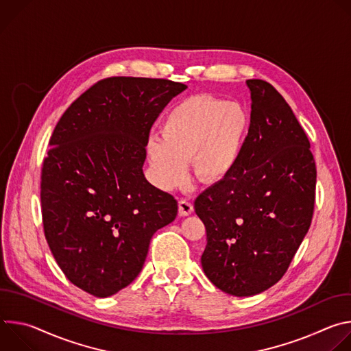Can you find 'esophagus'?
Masks as SVG:
<instances>
[{"instance_id":"34e87169","label":"esophagus","mask_w":351,"mask_h":351,"mask_svg":"<svg viewBox=\"0 0 351 351\" xmlns=\"http://www.w3.org/2000/svg\"><path fill=\"white\" fill-rule=\"evenodd\" d=\"M193 213V204L191 202H189V199H184L182 198L179 202V214L186 217V215H190Z\"/></svg>"}]
</instances>
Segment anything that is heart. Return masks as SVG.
Returning a JSON list of instances; mask_svg holds the SVG:
<instances>
[{"mask_svg": "<svg viewBox=\"0 0 351 351\" xmlns=\"http://www.w3.org/2000/svg\"><path fill=\"white\" fill-rule=\"evenodd\" d=\"M247 128L248 115L237 103L207 94L182 99L162 121L164 140L153 137L148 143L157 183L164 189L180 183L189 161L199 180H221L240 157Z\"/></svg>", "mask_w": 351, "mask_h": 351, "instance_id": "b5f03b06", "label": "heart"}]
</instances>
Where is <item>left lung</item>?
<instances>
[{
    "mask_svg": "<svg viewBox=\"0 0 351 351\" xmlns=\"http://www.w3.org/2000/svg\"><path fill=\"white\" fill-rule=\"evenodd\" d=\"M252 119L233 169L194 199L207 232L202 265L222 291L243 297L274 286L307 234L317 167L310 140L280 93L250 79Z\"/></svg>",
    "mask_w": 351,
    "mask_h": 351,
    "instance_id": "obj_1",
    "label": "left lung"
}]
</instances>
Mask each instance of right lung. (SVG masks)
I'll return each mask as SVG.
<instances>
[{
	"label": "right lung",
	"mask_w": 351,
	"mask_h": 351,
	"mask_svg": "<svg viewBox=\"0 0 351 351\" xmlns=\"http://www.w3.org/2000/svg\"><path fill=\"white\" fill-rule=\"evenodd\" d=\"M187 86L112 76L87 88L58 121L41 169L49 250L75 286L108 297L140 274L153 234L176 198L143 175L149 129Z\"/></svg>",
	"instance_id": "1"
}]
</instances>
